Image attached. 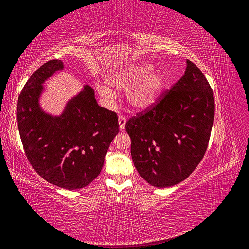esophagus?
I'll use <instances>...</instances> for the list:
<instances>
[{"label":"esophagus","mask_w":249,"mask_h":249,"mask_svg":"<svg viewBox=\"0 0 249 249\" xmlns=\"http://www.w3.org/2000/svg\"><path fill=\"white\" fill-rule=\"evenodd\" d=\"M118 121H119V128H120V130H123L124 128H125V124H126V118H125L123 115H120V116H119V119H118Z\"/></svg>","instance_id":"1"}]
</instances>
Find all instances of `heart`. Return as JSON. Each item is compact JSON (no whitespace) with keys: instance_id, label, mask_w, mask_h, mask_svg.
I'll use <instances>...</instances> for the list:
<instances>
[{"instance_id":"b5f03b06","label":"heart","mask_w":249,"mask_h":249,"mask_svg":"<svg viewBox=\"0 0 249 249\" xmlns=\"http://www.w3.org/2000/svg\"><path fill=\"white\" fill-rule=\"evenodd\" d=\"M154 71L150 62L139 63L109 75L107 82L113 87L127 91V100L135 109H145L153 106L166 85V77L161 71ZM99 94L105 99L115 98V92L108 87L99 85Z\"/></svg>"}]
</instances>
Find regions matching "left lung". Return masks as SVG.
I'll return each mask as SVG.
<instances>
[{
  "mask_svg": "<svg viewBox=\"0 0 249 249\" xmlns=\"http://www.w3.org/2000/svg\"><path fill=\"white\" fill-rule=\"evenodd\" d=\"M214 121V97L200 69H187L156 104L127 121L140 176L156 188L185 180L203 159Z\"/></svg>",
  "mask_w": 249,
  "mask_h": 249,
  "instance_id": "1",
  "label": "left lung"
}]
</instances>
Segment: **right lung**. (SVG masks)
Segmentation results:
<instances>
[{"mask_svg": "<svg viewBox=\"0 0 249 249\" xmlns=\"http://www.w3.org/2000/svg\"><path fill=\"white\" fill-rule=\"evenodd\" d=\"M61 70L63 62L54 59L33 73L18 97L16 118L25 155L36 172L71 191L98 177L119 123L116 113L98 106L88 85L68 101L60 116L45 113L40 107L43 84Z\"/></svg>", "mask_w": 249, "mask_h": 249, "instance_id": "obj_1", "label": "right lung"}]
</instances>
